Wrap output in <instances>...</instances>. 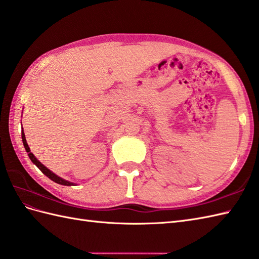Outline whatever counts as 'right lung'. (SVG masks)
I'll return each mask as SVG.
<instances>
[{
  "label": "right lung",
  "instance_id": "obj_1",
  "mask_svg": "<svg viewBox=\"0 0 259 259\" xmlns=\"http://www.w3.org/2000/svg\"><path fill=\"white\" fill-rule=\"evenodd\" d=\"M22 140H23V144H24V148H25V150H26V152H27V154H28V157H29V159H31V161L33 162V163L38 167V169L43 172L45 176L47 177V178H50L52 181H54V182H56V183H58V184H62V185H75V183H73V182H69V181H66V180H64V179H62V178H59V177H57L55 173H53L51 170H48L47 167L44 165V164H41L40 162L35 158V155L31 152V149H29V147H28V144H27V142H26V139H25V135H24V131L22 130Z\"/></svg>",
  "mask_w": 259,
  "mask_h": 259
}]
</instances>
